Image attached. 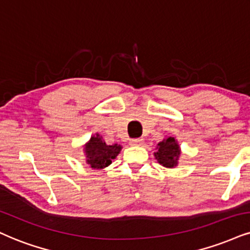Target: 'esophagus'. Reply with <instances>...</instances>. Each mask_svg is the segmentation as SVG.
<instances>
[{
  "label": "esophagus",
  "instance_id": "esophagus-1",
  "mask_svg": "<svg viewBox=\"0 0 250 250\" xmlns=\"http://www.w3.org/2000/svg\"><path fill=\"white\" fill-rule=\"evenodd\" d=\"M144 144V139L143 138H138V139H132L130 141V145L132 146H141Z\"/></svg>",
  "mask_w": 250,
  "mask_h": 250
}]
</instances>
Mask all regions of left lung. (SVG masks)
I'll return each mask as SVG.
<instances>
[{
	"label": "left lung",
	"mask_w": 250,
	"mask_h": 250,
	"mask_svg": "<svg viewBox=\"0 0 250 250\" xmlns=\"http://www.w3.org/2000/svg\"><path fill=\"white\" fill-rule=\"evenodd\" d=\"M155 149L156 152H154V156H155V160H158V163L166 168L177 167L182 152L176 138H165L156 145Z\"/></svg>",
	"instance_id": "left-lung-1"
}]
</instances>
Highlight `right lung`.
Returning <instances> with one entry per match:
<instances>
[{"instance_id":"1","label":"right lung","mask_w":250,"mask_h":250,"mask_svg":"<svg viewBox=\"0 0 250 250\" xmlns=\"http://www.w3.org/2000/svg\"><path fill=\"white\" fill-rule=\"evenodd\" d=\"M123 147L118 144L106 145L103 137L98 133L91 135L88 143L83 145L85 162L92 169H104L112 163Z\"/></svg>"}]
</instances>
